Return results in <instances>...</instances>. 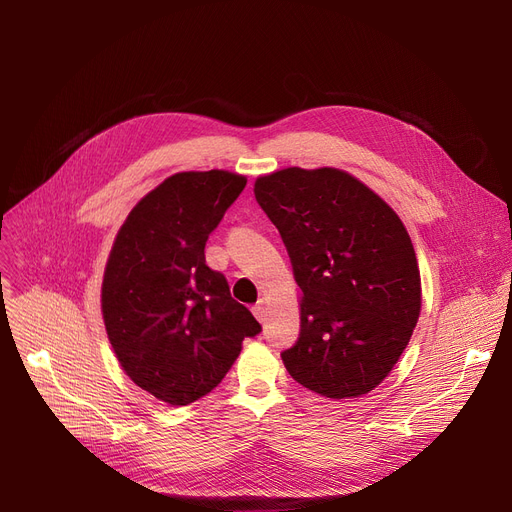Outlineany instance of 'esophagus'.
<instances>
[{
    "label": "esophagus",
    "instance_id": "obj_1",
    "mask_svg": "<svg viewBox=\"0 0 512 512\" xmlns=\"http://www.w3.org/2000/svg\"><path fill=\"white\" fill-rule=\"evenodd\" d=\"M253 315L259 319V321H263L265 319V300H257L255 304H253Z\"/></svg>",
    "mask_w": 512,
    "mask_h": 512
}]
</instances>
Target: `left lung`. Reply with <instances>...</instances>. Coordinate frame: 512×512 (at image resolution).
Returning <instances> with one entry per match:
<instances>
[{"label": "left lung", "mask_w": 512, "mask_h": 512, "mask_svg": "<svg viewBox=\"0 0 512 512\" xmlns=\"http://www.w3.org/2000/svg\"><path fill=\"white\" fill-rule=\"evenodd\" d=\"M302 290L298 342L282 352L292 379L331 399L360 397L397 364L420 317L412 238L356 177L298 166L255 181Z\"/></svg>", "instance_id": "left-lung-1"}]
</instances>
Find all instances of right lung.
Returning a JSON list of instances; mask_svg holds the SVG:
<instances>
[{
	"label": "right lung",
	"mask_w": 512,
	"mask_h": 512,
	"mask_svg": "<svg viewBox=\"0 0 512 512\" xmlns=\"http://www.w3.org/2000/svg\"><path fill=\"white\" fill-rule=\"evenodd\" d=\"M247 179L177 173L138 201L113 243L102 319L127 377L170 405L220 385L261 325L206 263V243Z\"/></svg>",
	"instance_id": "right-lung-1"
}]
</instances>
